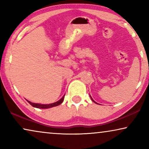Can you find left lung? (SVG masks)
<instances>
[{
    "label": "left lung",
    "mask_w": 149,
    "mask_h": 149,
    "mask_svg": "<svg viewBox=\"0 0 149 149\" xmlns=\"http://www.w3.org/2000/svg\"><path fill=\"white\" fill-rule=\"evenodd\" d=\"M91 100H92V101H93V102H94V100H93L92 98H91ZM95 102V103H96V102Z\"/></svg>",
    "instance_id": "1"
}]
</instances>
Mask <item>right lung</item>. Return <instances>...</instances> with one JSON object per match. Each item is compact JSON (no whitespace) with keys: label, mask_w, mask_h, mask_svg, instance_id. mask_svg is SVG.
<instances>
[{"label":"right lung","mask_w":149,"mask_h":149,"mask_svg":"<svg viewBox=\"0 0 149 149\" xmlns=\"http://www.w3.org/2000/svg\"><path fill=\"white\" fill-rule=\"evenodd\" d=\"M64 95L60 100L56 102H54L52 104H36V103L31 102H30L28 100H27V101L28 102V103H29L30 104H31L33 107L38 108V109H49V108L57 107V106L60 105V104H62V102L64 101Z\"/></svg>","instance_id":"right-lung-1"}]
</instances>
